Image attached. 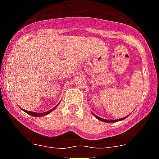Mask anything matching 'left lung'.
Wrapping results in <instances>:
<instances>
[{
	"label": "left lung",
	"instance_id": "1",
	"mask_svg": "<svg viewBox=\"0 0 159 159\" xmlns=\"http://www.w3.org/2000/svg\"><path fill=\"white\" fill-rule=\"evenodd\" d=\"M94 116L96 117V118L98 119V120H99L102 121V122H107V123H113V122H117V121H120V120H125V119H126L128 117L127 116H125L124 117V118H121V119H118V120H106V119H102V118H100V117L97 116L96 115L93 114Z\"/></svg>",
	"mask_w": 159,
	"mask_h": 159
}]
</instances>
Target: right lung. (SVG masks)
Masks as SVG:
<instances>
[{"label":"right lung","instance_id":"add662e5","mask_svg":"<svg viewBox=\"0 0 159 159\" xmlns=\"http://www.w3.org/2000/svg\"><path fill=\"white\" fill-rule=\"evenodd\" d=\"M57 107V105L55 107H53L52 109H51L50 111H46V112H43V113H37V112H33V111H26V110H23V109L22 108V111H24L25 112L27 113V114L30 115V116H34V117H39V116H46V115L49 114V113L51 112V111H52L53 110H54L56 107Z\"/></svg>","mask_w":159,"mask_h":159}]
</instances>
